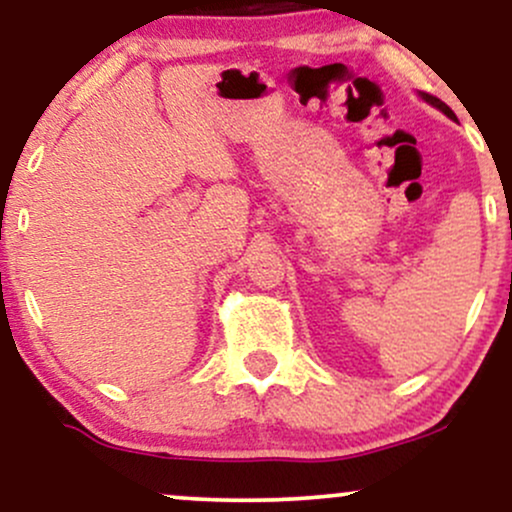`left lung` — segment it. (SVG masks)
<instances>
[{
	"mask_svg": "<svg viewBox=\"0 0 512 512\" xmlns=\"http://www.w3.org/2000/svg\"><path fill=\"white\" fill-rule=\"evenodd\" d=\"M424 98H426V101L428 103H431V105H436V108L438 110H443V113L445 115H448V117H452V120H455V113H452V110L448 108V105H445L443 101H440V98H436V96H431V93H424Z\"/></svg>",
	"mask_w": 512,
	"mask_h": 512,
	"instance_id": "left-lung-1",
	"label": "left lung"
}]
</instances>
